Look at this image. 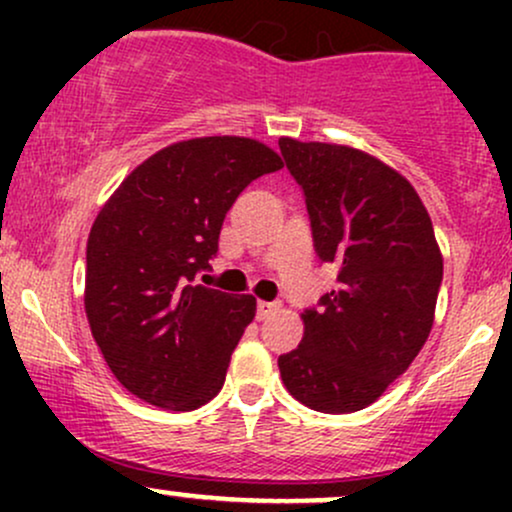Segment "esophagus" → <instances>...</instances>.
Instances as JSON below:
<instances>
[{
    "mask_svg": "<svg viewBox=\"0 0 512 512\" xmlns=\"http://www.w3.org/2000/svg\"><path fill=\"white\" fill-rule=\"evenodd\" d=\"M279 310H281V303H272V301L257 303V317H260V320H267V317L279 313Z\"/></svg>",
    "mask_w": 512,
    "mask_h": 512,
    "instance_id": "34e87169",
    "label": "esophagus"
}]
</instances>
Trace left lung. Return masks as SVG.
Wrapping results in <instances>:
<instances>
[{
    "instance_id": "8db88e82",
    "label": "left lung",
    "mask_w": 512,
    "mask_h": 512,
    "mask_svg": "<svg viewBox=\"0 0 512 512\" xmlns=\"http://www.w3.org/2000/svg\"><path fill=\"white\" fill-rule=\"evenodd\" d=\"M279 149L305 192L317 257L339 269V289L301 315L298 349L279 356L281 380L315 411L366 409L431 334L443 281L431 216L411 182L366 151L291 137Z\"/></svg>"
}]
</instances>
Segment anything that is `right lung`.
I'll return each mask as SVG.
<instances>
[{
	"instance_id": "add662e5",
	"label": "right lung",
	"mask_w": 512,
	"mask_h": 512,
	"mask_svg": "<svg viewBox=\"0 0 512 512\" xmlns=\"http://www.w3.org/2000/svg\"><path fill=\"white\" fill-rule=\"evenodd\" d=\"M279 168L281 156L257 139H185L139 163L98 211L84 308L105 363L132 395L170 411L219 395L257 301L192 279L219 250L236 197Z\"/></svg>"
}]
</instances>
